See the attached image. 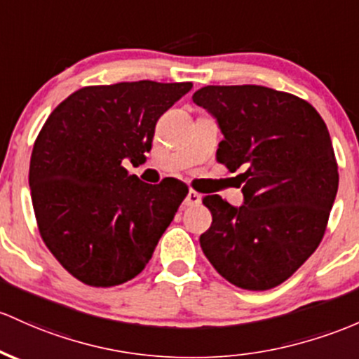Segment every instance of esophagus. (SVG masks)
<instances>
[{"mask_svg":"<svg viewBox=\"0 0 359 359\" xmlns=\"http://www.w3.org/2000/svg\"><path fill=\"white\" fill-rule=\"evenodd\" d=\"M199 203H201V194H198L196 191H189V194H187L186 201H184V204H186V206H198Z\"/></svg>","mask_w":359,"mask_h":359,"instance_id":"obj_1","label":"esophagus"}]
</instances>
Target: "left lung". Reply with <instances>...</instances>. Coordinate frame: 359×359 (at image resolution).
<instances>
[{
    "label": "left lung",
    "instance_id": "obj_1",
    "mask_svg": "<svg viewBox=\"0 0 359 359\" xmlns=\"http://www.w3.org/2000/svg\"><path fill=\"white\" fill-rule=\"evenodd\" d=\"M223 135L216 158L243 168V204L204 196L201 249L226 281L250 291L281 285L320 243L339 186L332 141L309 102L259 85L204 86L192 95Z\"/></svg>",
    "mask_w": 359,
    "mask_h": 359
}]
</instances>
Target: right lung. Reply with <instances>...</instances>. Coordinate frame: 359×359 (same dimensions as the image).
<instances>
[{"label": "right lung", "instance_id": "add662e5", "mask_svg": "<svg viewBox=\"0 0 359 359\" xmlns=\"http://www.w3.org/2000/svg\"><path fill=\"white\" fill-rule=\"evenodd\" d=\"M192 83L85 86L62 100L35 140L29 186L39 231L71 276L95 288L144 269L189 189L156 186L122 167L143 163L156 121Z\"/></svg>", "mask_w": 359, "mask_h": 359}]
</instances>
